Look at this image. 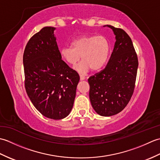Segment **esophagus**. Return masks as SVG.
Segmentation results:
<instances>
[{"label": "esophagus", "mask_w": 160, "mask_h": 160, "mask_svg": "<svg viewBox=\"0 0 160 160\" xmlns=\"http://www.w3.org/2000/svg\"><path fill=\"white\" fill-rule=\"evenodd\" d=\"M80 80H85V76H82V75H80Z\"/></svg>", "instance_id": "obj_1"}]
</instances>
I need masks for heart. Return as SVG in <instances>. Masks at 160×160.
I'll use <instances>...</instances> for the list:
<instances>
[{
  "label": "heart",
  "instance_id": "heart-1",
  "mask_svg": "<svg viewBox=\"0 0 160 160\" xmlns=\"http://www.w3.org/2000/svg\"><path fill=\"white\" fill-rule=\"evenodd\" d=\"M110 52L108 40L102 36L83 35L73 40L71 47L60 50L61 58L71 65L82 60L74 67V69L84 74L91 69L98 71L104 67Z\"/></svg>",
  "mask_w": 160,
  "mask_h": 160
}]
</instances>
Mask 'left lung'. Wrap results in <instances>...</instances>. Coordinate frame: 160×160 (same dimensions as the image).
Returning a JSON list of instances; mask_svg holds the SVG:
<instances>
[{"instance_id":"left-lung-1","label":"left lung","mask_w":160,"mask_h":160,"mask_svg":"<svg viewBox=\"0 0 160 160\" xmlns=\"http://www.w3.org/2000/svg\"><path fill=\"white\" fill-rule=\"evenodd\" d=\"M113 30L115 42L108 62L101 72L88 79L92 107L101 116L108 117L124 109L133 93L138 67L132 40L123 29Z\"/></svg>"}]
</instances>
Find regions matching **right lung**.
I'll use <instances>...</instances> for the list:
<instances>
[{"label": "right lung", "instance_id": "obj_1", "mask_svg": "<svg viewBox=\"0 0 160 160\" xmlns=\"http://www.w3.org/2000/svg\"><path fill=\"white\" fill-rule=\"evenodd\" d=\"M55 30L45 27L32 37L23 65L25 89L33 106L46 118L61 120L72 109L80 76L61 58Z\"/></svg>", "mask_w": 160, "mask_h": 160}]
</instances>
